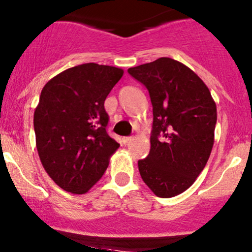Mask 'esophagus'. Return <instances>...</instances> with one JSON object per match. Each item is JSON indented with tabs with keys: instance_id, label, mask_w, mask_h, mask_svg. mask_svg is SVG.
I'll use <instances>...</instances> for the list:
<instances>
[{
	"instance_id": "1",
	"label": "esophagus",
	"mask_w": 252,
	"mask_h": 252,
	"mask_svg": "<svg viewBox=\"0 0 252 252\" xmlns=\"http://www.w3.org/2000/svg\"><path fill=\"white\" fill-rule=\"evenodd\" d=\"M131 141H132V137H130V136L123 137V139H122V142H123V145H129Z\"/></svg>"
}]
</instances>
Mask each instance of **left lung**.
Segmentation results:
<instances>
[{
	"label": "left lung",
	"instance_id": "left-lung-1",
	"mask_svg": "<svg viewBox=\"0 0 252 252\" xmlns=\"http://www.w3.org/2000/svg\"><path fill=\"white\" fill-rule=\"evenodd\" d=\"M145 85L153 106L148 157L139 160L141 178L158 197L189 189L214 145L217 105L206 84L178 61L161 57L129 68Z\"/></svg>",
	"mask_w": 252,
	"mask_h": 252
}]
</instances>
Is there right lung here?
<instances>
[{
    "label": "right lung",
    "instance_id": "right-lung-1",
    "mask_svg": "<svg viewBox=\"0 0 252 252\" xmlns=\"http://www.w3.org/2000/svg\"><path fill=\"white\" fill-rule=\"evenodd\" d=\"M123 73L85 63L52 77L41 90L33 117L35 145L46 173L65 191L87 192L120 147L106 132L104 101Z\"/></svg>",
    "mask_w": 252,
    "mask_h": 252
}]
</instances>
